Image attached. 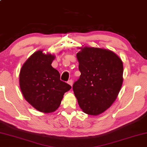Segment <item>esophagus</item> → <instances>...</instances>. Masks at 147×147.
Wrapping results in <instances>:
<instances>
[{
  "instance_id": "34e87169",
  "label": "esophagus",
  "mask_w": 147,
  "mask_h": 147,
  "mask_svg": "<svg viewBox=\"0 0 147 147\" xmlns=\"http://www.w3.org/2000/svg\"><path fill=\"white\" fill-rule=\"evenodd\" d=\"M68 83L69 85L72 86V85H73V80H72V79H69V80H68Z\"/></svg>"
}]
</instances>
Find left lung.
Here are the masks:
<instances>
[{
	"mask_svg": "<svg viewBox=\"0 0 147 147\" xmlns=\"http://www.w3.org/2000/svg\"><path fill=\"white\" fill-rule=\"evenodd\" d=\"M81 76L73 85L84 113L98 115L116 100L122 84L123 64L110 50L85 47L77 54Z\"/></svg>",
	"mask_w": 147,
	"mask_h": 147,
	"instance_id": "1",
	"label": "left lung"
}]
</instances>
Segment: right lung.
Wrapping results in <instances>:
<instances>
[{
    "instance_id": "add662e5",
    "label": "right lung",
    "mask_w": 147,
    "mask_h": 147,
    "mask_svg": "<svg viewBox=\"0 0 147 147\" xmlns=\"http://www.w3.org/2000/svg\"><path fill=\"white\" fill-rule=\"evenodd\" d=\"M55 56L38 51L23 65L19 85L24 98L39 111L51 113L61 104L64 93L71 86L60 79L51 63Z\"/></svg>"
}]
</instances>
